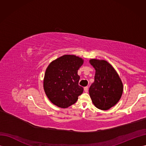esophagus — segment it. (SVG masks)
I'll return each mask as SVG.
<instances>
[{"mask_svg": "<svg viewBox=\"0 0 146 146\" xmlns=\"http://www.w3.org/2000/svg\"><path fill=\"white\" fill-rule=\"evenodd\" d=\"M84 91H85V92H87L88 91V86H86L84 88Z\"/></svg>", "mask_w": 146, "mask_h": 146, "instance_id": "34e87169", "label": "esophagus"}]
</instances>
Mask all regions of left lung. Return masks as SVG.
Instances as JSON below:
<instances>
[{"label":"left lung","mask_w":146,"mask_h":146,"mask_svg":"<svg viewBox=\"0 0 146 146\" xmlns=\"http://www.w3.org/2000/svg\"><path fill=\"white\" fill-rule=\"evenodd\" d=\"M90 63L96 70L94 82L89 89L90 98L96 107L107 110L120 100L122 82L115 69L107 61L91 59Z\"/></svg>","instance_id":"8db88e82"}]
</instances>
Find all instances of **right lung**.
I'll return each instance as SVG.
<instances>
[{"mask_svg":"<svg viewBox=\"0 0 146 146\" xmlns=\"http://www.w3.org/2000/svg\"><path fill=\"white\" fill-rule=\"evenodd\" d=\"M83 60L74 55H64L51 62L46 69L44 90L48 99L57 107L66 108L74 104L83 93L78 85V69Z\"/></svg>","mask_w":146,"mask_h":146,"instance_id":"1","label":"right lung"}]
</instances>
